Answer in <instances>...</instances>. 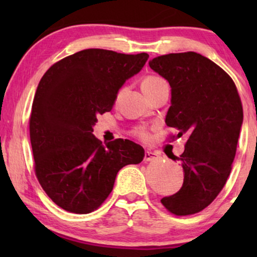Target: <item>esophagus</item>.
<instances>
[{"label":"esophagus","mask_w":257,"mask_h":257,"mask_svg":"<svg viewBox=\"0 0 257 257\" xmlns=\"http://www.w3.org/2000/svg\"><path fill=\"white\" fill-rule=\"evenodd\" d=\"M157 158H158V154L156 152H152V151L147 150L145 152V157H144V159L146 161H152L154 159H157Z\"/></svg>","instance_id":"obj_1"}]
</instances>
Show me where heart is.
I'll use <instances>...</instances> for the list:
<instances>
[{
    "mask_svg": "<svg viewBox=\"0 0 257 257\" xmlns=\"http://www.w3.org/2000/svg\"><path fill=\"white\" fill-rule=\"evenodd\" d=\"M163 83H165V80L159 78V77L149 76V77H146V78L143 80L142 89H143L144 92H146V91L156 89L158 85H160V84H163ZM136 135L138 136V137H140V138H146L147 132H146V130L144 128V127H140L138 130H136Z\"/></svg>",
    "mask_w": 257,
    "mask_h": 257,
    "instance_id": "obj_1",
    "label": "heart"
}]
</instances>
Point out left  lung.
<instances>
[{"instance_id": "8db88e82", "label": "left lung", "mask_w": 257, "mask_h": 257, "mask_svg": "<svg viewBox=\"0 0 257 257\" xmlns=\"http://www.w3.org/2000/svg\"><path fill=\"white\" fill-rule=\"evenodd\" d=\"M150 68L170 83L167 126L188 137L181 161L184 184L161 203L175 215L201 212L223 188L236 153L243 110L233 79L196 52L159 56Z\"/></svg>"}]
</instances>
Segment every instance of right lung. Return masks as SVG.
<instances>
[{
    "instance_id": "right-lung-1",
    "label": "right lung",
    "mask_w": 257,
    "mask_h": 257,
    "mask_svg": "<svg viewBox=\"0 0 257 257\" xmlns=\"http://www.w3.org/2000/svg\"><path fill=\"white\" fill-rule=\"evenodd\" d=\"M149 55L86 49L51 66L38 84L29 120L35 172L61 208L76 214L97 209L126 165L145 152L128 139L101 145L92 135L97 115L112 110L127 79Z\"/></svg>"
}]
</instances>
